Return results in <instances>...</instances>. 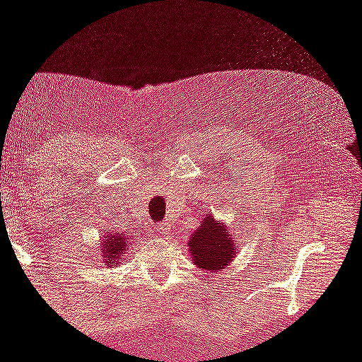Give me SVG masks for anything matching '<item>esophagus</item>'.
Here are the masks:
<instances>
[{
  "label": "esophagus",
  "mask_w": 362,
  "mask_h": 362,
  "mask_svg": "<svg viewBox=\"0 0 362 362\" xmlns=\"http://www.w3.org/2000/svg\"><path fill=\"white\" fill-rule=\"evenodd\" d=\"M158 240H163V238H168L170 236V223L168 222H163L160 223V226H156V229H154V235Z\"/></svg>",
  "instance_id": "34e87169"
}]
</instances>
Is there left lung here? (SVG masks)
Segmentation results:
<instances>
[{
    "label": "left lung",
    "instance_id": "8db88e82",
    "mask_svg": "<svg viewBox=\"0 0 362 362\" xmlns=\"http://www.w3.org/2000/svg\"><path fill=\"white\" fill-rule=\"evenodd\" d=\"M192 261L201 270L222 272L229 267L236 256V243L229 235V229L213 216H206L204 222L192 235L188 242Z\"/></svg>",
    "mask_w": 362,
    "mask_h": 362
}]
</instances>
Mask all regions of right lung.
Here are the masks:
<instances>
[{
    "instance_id": "right-lung-1",
    "label": "right lung",
    "mask_w": 362,
    "mask_h": 362,
    "mask_svg": "<svg viewBox=\"0 0 362 362\" xmlns=\"http://www.w3.org/2000/svg\"><path fill=\"white\" fill-rule=\"evenodd\" d=\"M129 247V242H127V236L122 235H105V242H103V261L106 264H117L120 261V256H122L124 250Z\"/></svg>"
}]
</instances>
